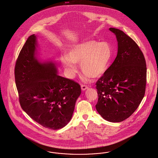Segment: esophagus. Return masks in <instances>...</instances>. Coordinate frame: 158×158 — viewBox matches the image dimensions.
Here are the masks:
<instances>
[{
  "mask_svg": "<svg viewBox=\"0 0 158 158\" xmlns=\"http://www.w3.org/2000/svg\"><path fill=\"white\" fill-rule=\"evenodd\" d=\"M88 87L86 85H81V89H82V91H85V90H86V89H88Z\"/></svg>",
  "mask_w": 158,
  "mask_h": 158,
  "instance_id": "1",
  "label": "esophagus"
}]
</instances>
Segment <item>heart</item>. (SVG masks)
I'll use <instances>...</instances> for the list:
<instances>
[{
	"label": "heart",
	"mask_w": 158,
	"mask_h": 158,
	"mask_svg": "<svg viewBox=\"0 0 158 158\" xmlns=\"http://www.w3.org/2000/svg\"><path fill=\"white\" fill-rule=\"evenodd\" d=\"M112 56V50L108 43L86 40L71 45L67 49V55L61 57V63L68 76L72 78L77 72L76 64L81 63L85 79H88L105 73Z\"/></svg>",
	"instance_id": "b5f03b06"
}]
</instances>
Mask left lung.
I'll return each mask as SVG.
<instances>
[{
	"label": "left lung",
	"instance_id": "obj_1",
	"mask_svg": "<svg viewBox=\"0 0 158 158\" xmlns=\"http://www.w3.org/2000/svg\"><path fill=\"white\" fill-rule=\"evenodd\" d=\"M118 42L113 63L97 81L96 108L103 118L118 123L129 118L145 94L147 67L143 52L121 30L110 27Z\"/></svg>",
	"mask_w": 158,
	"mask_h": 158
}]
</instances>
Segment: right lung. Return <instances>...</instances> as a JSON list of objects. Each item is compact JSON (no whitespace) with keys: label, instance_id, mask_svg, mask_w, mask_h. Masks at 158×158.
<instances>
[{"label":"right lung","instance_id":"1","mask_svg":"<svg viewBox=\"0 0 158 158\" xmlns=\"http://www.w3.org/2000/svg\"><path fill=\"white\" fill-rule=\"evenodd\" d=\"M37 36L27 38L15 66L20 106L35 122L58 130L71 120L81 86L58 74L57 64L38 58Z\"/></svg>","mask_w":158,"mask_h":158}]
</instances>
